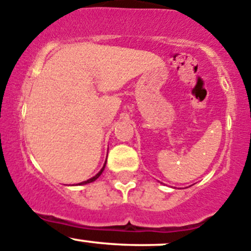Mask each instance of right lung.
<instances>
[{
    "label": "right lung",
    "instance_id": "right-lung-1",
    "mask_svg": "<svg viewBox=\"0 0 251 251\" xmlns=\"http://www.w3.org/2000/svg\"><path fill=\"white\" fill-rule=\"evenodd\" d=\"M104 166H105V164H104ZM104 166H103V168H102V170H100V173H98L97 175H96V176H95V177H92V178L87 179V181L82 182V183H80V184H86V183H90V182H93V181H96V179H97V178H98V177H100V174H102V173H103V170H104Z\"/></svg>",
    "mask_w": 251,
    "mask_h": 251
}]
</instances>
